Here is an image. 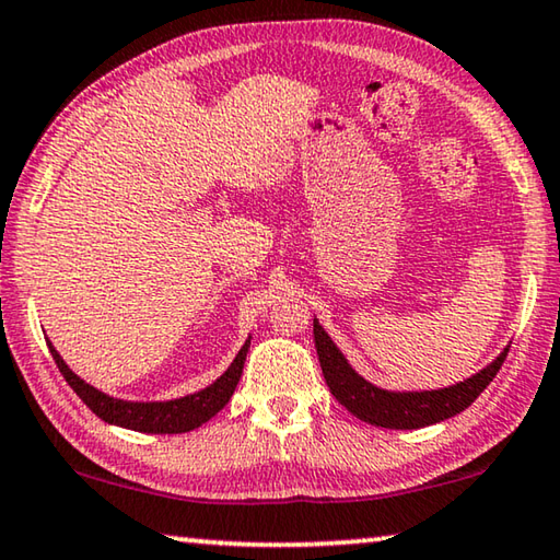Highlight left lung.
I'll list each match as a JSON object with an SVG mask.
<instances>
[{
    "label": "left lung",
    "mask_w": 560,
    "mask_h": 560,
    "mask_svg": "<svg viewBox=\"0 0 560 560\" xmlns=\"http://www.w3.org/2000/svg\"><path fill=\"white\" fill-rule=\"evenodd\" d=\"M314 340L318 350L320 371H324L326 385L330 387L336 400L343 405L348 412H353L358 420L387 430H420L467 410V407L485 393V387L494 381L501 363H504L509 353V348H504V353H501L494 363H489L485 371L467 377L464 383L442 387V390L390 393L368 383L365 377H360L316 318Z\"/></svg>",
    "instance_id": "obj_1"
}]
</instances>
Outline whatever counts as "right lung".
Segmentation results:
<instances>
[{"label":"right lung","mask_w":560,"mask_h":560,"mask_svg":"<svg viewBox=\"0 0 560 560\" xmlns=\"http://www.w3.org/2000/svg\"><path fill=\"white\" fill-rule=\"evenodd\" d=\"M49 350L56 360V365H59L61 375L66 377V383L73 387V393L79 395L81 400L101 417V420H106L108 424H118V428L148 432V434H179V432L197 430L200 424H205L210 417H214L226 402H230V397L234 395V387L240 383L242 371H244L249 340H246L240 353H236L232 365L226 368V371L217 377L212 385H207L205 390L195 395H185L167 402H130V400H118V397L101 393L86 381H81V377L63 363L59 350H56L51 343H49Z\"/></svg>","instance_id":"1"}]
</instances>
